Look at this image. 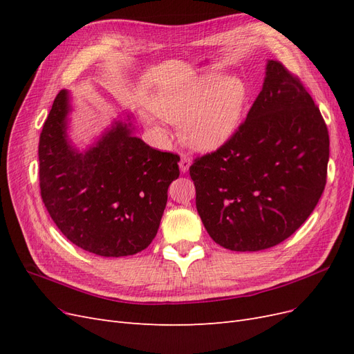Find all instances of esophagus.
Here are the masks:
<instances>
[{
    "instance_id": "obj_1",
    "label": "esophagus",
    "mask_w": 354,
    "mask_h": 354,
    "mask_svg": "<svg viewBox=\"0 0 354 354\" xmlns=\"http://www.w3.org/2000/svg\"><path fill=\"white\" fill-rule=\"evenodd\" d=\"M178 165H180L181 173H187L189 168H190V158H189V155H186V153H181V158H180V162H178Z\"/></svg>"
}]
</instances>
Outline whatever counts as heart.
<instances>
[{"label":"heart","instance_id":"1","mask_svg":"<svg viewBox=\"0 0 354 354\" xmlns=\"http://www.w3.org/2000/svg\"><path fill=\"white\" fill-rule=\"evenodd\" d=\"M217 75H202L186 84L160 90L152 95L151 109L173 124L194 149L216 151L229 142L239 128L250 91L243 80ZM147 124L156 125L153 115H146Z\"/></svg>","mask_w":354,"mask_h":354}]
</instances>
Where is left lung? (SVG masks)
I'll return each instance as SVG.
<instances>
[{
    "instance_id": "obj_1",
    "label": "left lung",
    "mask_w": 354,
    "mask_h": 354,
    "mask_svg": "<svg viewBox=\"0 0 354 354\" xmlns=\"http://www.w3.org/2000/svg\"><path fill=\"white\" fill-rule=\"evenodd\" d=\"M328 159V128L312 95L281 62L269 60L236 133L189 168L212 241L245 252L288 239L322 196Z\"/></svg>"
}]
</instances>
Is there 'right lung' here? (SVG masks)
<instances>
[{
  "label": "right lung",
  "instance_id": "right-lung-1",
  "mask_svg": "<svg viewBox=\"0 0 354 354\" xmlns=\"http://www.w3.org/2000/svg\"><path fill=\"white\" fill-rule=\"evenodd\" d=\"M69 112V93L62 90L39 136V189L50 217L72 243L95 255L143 251L156 236L180 156L133 136L131 115L81 152L68 138Z\"/></svg>",
  "mask_w": 354,
  "mask_h": 354
}]
</instances>
